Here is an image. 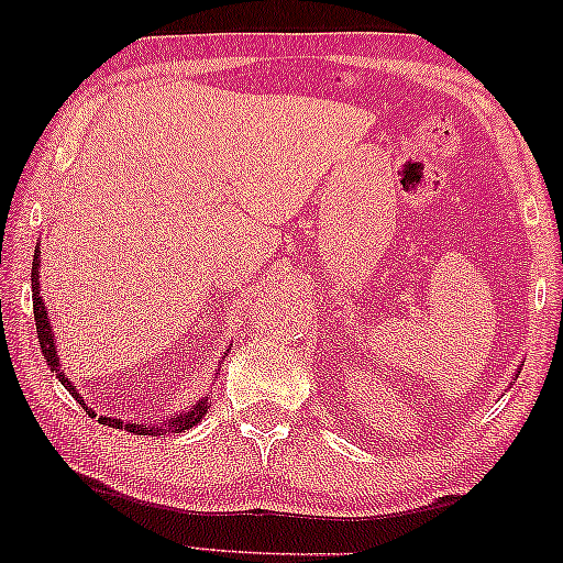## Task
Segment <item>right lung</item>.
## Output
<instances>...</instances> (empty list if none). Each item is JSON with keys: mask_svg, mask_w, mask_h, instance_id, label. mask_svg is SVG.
Returning <instances> with one entry per match:
<instances>
[{"mask_svg": "<svg viewBox=\"0 0 563 563\" xmlns=\"http://www.w3.org/2000/svg\"><path fill=\"white\" fill-rule=\"evenodd\" d=\"M40 246L34 249V262H32V303H34V321H36V336H40V346H42V354L47 358V364L52 366V372L57 374V379L62 382L64 389H67L74 399L79 404H85V396L77 391V386H71V382L67 379V374L59 368V356H57V344H54V334H52V324L47 319V309H44V299L40 297ZM85 409H89L85 404ZM209 409V396H201V401H197L195 409L177 413V417L172 419H162L156 423H142V421H122V419H112V417H99V421L109 423V427H117V429H126L132 431V434H167V431H174V434H179L184 429H191L195 423H199V419L205 417ZM91 411V409H89ZM97 417V413H95Z\"/></svg>", "mask_w": 563, "mask_h": 563, "instance_id": "right-lung-1", "label": "right lung"}]
</instances>
